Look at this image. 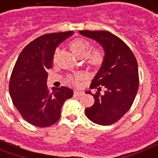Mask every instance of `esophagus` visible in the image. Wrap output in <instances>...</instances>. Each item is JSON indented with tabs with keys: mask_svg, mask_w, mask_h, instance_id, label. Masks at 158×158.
<instances>
[{
	"mask_svg": "<svg viewBox=\"0 0 158 158\" xmlns=\"http://www.w3.org/2000/svg\"><path fill=\"white\" fill-rule=\"evenodd\" d=\"M83 94V92L81 91H74V95L75 96H81Z\"/></svg>",
	"mask_w": 158,
	"mask_h": 158,
	"instance_id": "34e87169",
	"label": "esophagus"
}]
</instances>
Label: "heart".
Wrapping results in <instances>:
<instances>
[{
	"mask_svg": "<svg viewBox=\"0 0 158 158\" xmlns=\"http://www.w3.org/2000/svg\"><path fill=\"white\" fill-rule=\"evenodd\" d=\"M70 48L72 52L79 58H82L85 56V62L88 65L94 69L100 68L105 61L106 54L105 51L101 48H92L90 51H88L90 48V43L87 40L84 38H75L73 41H71L69 43ZM89 52H88V51ZM58 49L56 50L55 53L53 55V60L56 58L57 53ZM82 78L81 73H76L73 75H69L68 77V81L71 84L76 85Z\"/></svg>",
	"mask_w": 158,
	"mask_h": 158,
	"instance_id": "1",
	"label": "heart"
}]
</instances>
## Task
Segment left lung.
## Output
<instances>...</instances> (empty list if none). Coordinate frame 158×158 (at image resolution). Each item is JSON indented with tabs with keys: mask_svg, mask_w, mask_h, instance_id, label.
<instances>
[{
	"mask_svg": "<svg viewBox=\"0 0 158 158\" xmlns=\"http://www.w3.org/2000/svg\"><path fill=\"white\" fill-rule=\"evenodd\" d=\"M79 32L97 41L106 52L105 61L89 87L98 90L92 94L95 101L85 109V115L94 123L110 126L119 121L134 102L139 87L137 61L129 47L110 31L85 30ZM102 87L106 91L100 95Z\"/></svg>",
	"mask_w": 158,
	"mask_h": 158,
	"instance_id": "left-lung-1",
	"label": "left lung"
}]
</instances>
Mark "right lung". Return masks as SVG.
<instances>
[{
	"instance_id": "obj_1",
	"label": "right lung",
	"mask_w": 158,
	"mask_h": 158,
	"mask_svg": "<svg viewBox=\"0 0 158 158\" xmlns=\"http://www.w3.org/2000/svg\"><path fill=\"white\" fill-rule=\"evenodd\" d=\"M73 31L48 33L27 44L20 53L11 72L9 92L13 105L26 121L37 127L55 124L64 101L73 96L72 89L61 86L52 92L47 85L56 48Z\"/></svg>"
}]
</instances>
